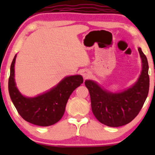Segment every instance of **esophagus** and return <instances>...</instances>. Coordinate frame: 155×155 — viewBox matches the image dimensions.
<instances>
[{
  "instance_id": "obj_1",
  "label": "esophagus",
  "mask_w": 155,
  "mask_h": 155,
  "mask_svg": "<svg viewBox=\"0 0 155 155\" xmlns=\"http://www.w3.org/2000/svg\"><path fill=\"white\" fill-rule=\"evenodd\" d=\"M82 76H83V77L84 78V79H87V78L90 77V72L89 71H87V70L83 71H82Z\"/></svg>"
}]
</instances>
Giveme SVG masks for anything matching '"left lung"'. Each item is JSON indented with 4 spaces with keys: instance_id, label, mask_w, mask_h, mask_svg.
<instances>
[{
    "instance_id": "left-lung-1",
    "label": "left lung",
    "mask_w": 155,
    "mask_h": 155,
    "mask_svg": "<svg viewBox=\"0 0 155 155\" xmlns=\"http://www.w3.org/2000/svg\"><path fill=\"white\" fill-rule=\"evenodd\" d=\"M142 70L131 87L122 92H112L102 88L92 80H86L93 114L97 120L109 127H120L130 122L138 114L149 93V65L147 57L138 47Z\"/></svg>"
}]
</instances>
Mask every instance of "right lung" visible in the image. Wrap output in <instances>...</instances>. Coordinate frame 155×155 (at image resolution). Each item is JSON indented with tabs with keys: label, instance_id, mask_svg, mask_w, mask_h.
I'll return each instance as SVG.
<instances>
[{
	"label": "right lung",
	"instance_id": "obj_1",
	"mask_svg": "<svg viewBox=\"0 0 155 155\" xmlns=\"http://www.w3.org/2000/svg\"><path fill=\"white\" fill-rule=\"evenodd\" d=\"M14 58L10 68L8 92L12 102L21 117L35 125H52L62 118L69 97L74 90L83 83L81 75L65 77L56 86L35 97H25L16 86Z\"/></svg>",
	"mask_w": 155,
	"mask_h": 155
}]
</instances>
